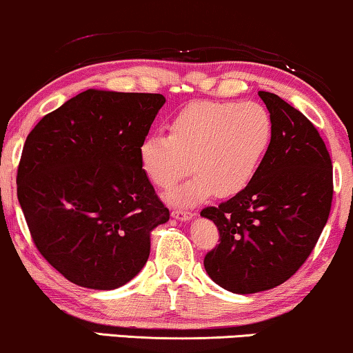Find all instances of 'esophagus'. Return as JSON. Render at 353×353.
<instances>
[{
    "label": "esophagus",
    "instance_id": "1",
    "mask_svg": "<svg viewBox=\"0 0 353 353\" xmlns=\"http://www.w3.org/2000/svg\"><path fill=\"white\" fill-rule=\"evenodd\" d=\"M171 216L174 220H179V221H190L194 215L190 212H185V210H172Z\"/></svg>",
    "mask_w": 353,
    "mask_h": 353
}]
</instances>
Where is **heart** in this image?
Listing matches in <instances>:
<instances>
[{"label": "heart", "mask_w": 353, "mask_h": 353, "mask_svg": "<svg viewBox=\"0 0 353 353\" xmlns=\"http://www.w3.org/2000/svg\"><path fill=\"white\" fill-rule=\"evenodd\" d=\"M168 130V137L153 133L141 140L140 166L163 190L194 171L168 195L176 205H194L213 192L231 197L246 189L269 151L274 123L259 102L199 101L185 105Z\"/></svg>", "instance_id": "b5f03b06"}]
</instances>
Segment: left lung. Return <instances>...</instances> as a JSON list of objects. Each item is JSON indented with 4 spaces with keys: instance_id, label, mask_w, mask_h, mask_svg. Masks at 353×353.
<instances>
[{
    "instance_id": "1",
    "label": "left lung",
    "mask_w": 353,
    "mask_h": 353,
    "mask_svg": "<svg viewBox=\"0 0 353 353\" xmlns=\"http://www.w3.org/2000/svg\"><path fill=\"white\" fill-rule=\"evenodd\" d=\"M259 97L274 123L264 161L246 189L200 212L220 231L205 270L238 295L287 282L314 249L332 203L331 156L314 125L276 94Z\"/></svg>"
}]
</instances>
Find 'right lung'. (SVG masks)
Wrapping results in <instances>:
<instances>
[{"label": "right lung", "mask_w": 353, "mask_h": 353, "mask_svg": "<svg viewBox=\"0 0 353 353\" xmlns=\"http://www.w3.org/2000/svg\"><path fill=\"white\" fill-rule=\"evenodd\" d=\"M163 94L88 89L28 135L17 199L35 246L71 283L114 290L143 269L169 220L138 159Z\"/></svg>", "instance_id": "add662e5"}]
</instances>
